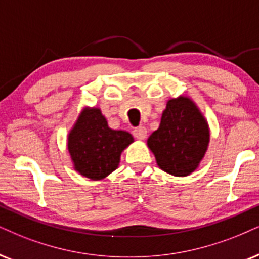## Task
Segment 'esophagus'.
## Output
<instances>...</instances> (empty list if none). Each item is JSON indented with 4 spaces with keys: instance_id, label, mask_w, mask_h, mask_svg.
<instances>
[{
    "instance_id": "1",
    "label": "esophagus",
    "mask_w": 259,
    "mask_h": 259,
    "mask_svg": "<svg viewBox=\"0 0 259 259\" xmlns=\"http://www.w3.org/2000/svg\"><path fill=\"white\" fill-rule=\"evenodd\" d=\"M147 133L148 132H147V129L145 126H137L134 129V132H133L134 136H135L137 140H145L147 137Z\"/></svg>"
}]
</instances>
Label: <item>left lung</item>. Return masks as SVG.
I'll use <instances>...</instances> for the list:
<instances>
[{"instance_id": "1", "label": "left lung", "mask_w": 259, "mask_h": 259, "mask_svg": "<svg viewBox=\"0 0 259 259\" xmlns=\"http://www.w3.org/2000/svg\"><path fill=\"white\" fill-rule=\"evenodd\" d=\"M209 139L207 120L194 101L179 97L167 101L159 129L149 136L147 145L162 171L185 177L198 167Z\"/></svg>"}]
</instances>
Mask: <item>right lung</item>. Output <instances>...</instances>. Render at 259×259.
Returning <instances> with one entry per match:
<instances>
[{"mask_svg": "<svg viewBox=\"0 0 259 259\" xmlns=\"http://www.w3.org/2000/svg\"><path fill=\"white\" fill-rule=\"evenodd\" d=\"M134 142L132 134L113 130L99 109H84L68 136L74 168L92 181H100L118 167L120 154Z\"/></svg>", "mask_w": 259, "mask_h": 259, "instance_id": "obj_1", "label": "right lung"}]
</instances>
